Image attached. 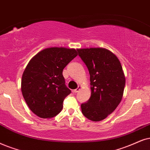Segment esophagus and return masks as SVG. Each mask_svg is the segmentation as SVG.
Masks as SVG:
<instances>
[{
	"mask_svg": "<svg viewBox=\"0 0 150 150\" xmlns=\"http://www.w3.org/2000/svg\"><path fill=\"white\" fill-rule=\"evenodd\" d=\"M80 88H81V86H79L76 89H75V90H73V92L75 93H77L79 92V91L80 90Z\"/></svg>",
	"mask_w": 150,
	"mask_h": 150,
	"instance_id": "34e87169",
	"label": "esophagus"
}]
</instances>
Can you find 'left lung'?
Instances as JSON below:
<instances>
[{
  "label": "left lung",
  "mask_w": 150,
  "mask_h": 150,
  "mask_svg": "<svg viewBox=\"0 0 150 150\" xmlns=\"http://www.w3.org/2000/svg\"><path fill=\"white\" fill-rule=\"evenodd\" d=\"M90 74L91 96L81 105V112L89 120L100 121L111 114L122 98L125 77L118 59L102 48L77 49Z\"/></svg>",
  "instance_id": "obj_1"
}]
</instances>
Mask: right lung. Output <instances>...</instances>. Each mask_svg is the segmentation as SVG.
<instances>
[{"mask_svg": "<svg viewBox=\"0 0 150 150\" xmlns=\"http://www.w3.org/2000/svg\"><path fill=\"white\" fill-rule=\"evenodd\" d=\"M77 55L75 49L45 48L29 62L23 73V96L33 112L41 118L55 116L64 100L71 93L62 75L64 68Z\"/></svg>", "mask_w": 150, "mask_h": 150, "instance_id": "obj_1", "label": "right lung"}]
</instances>
